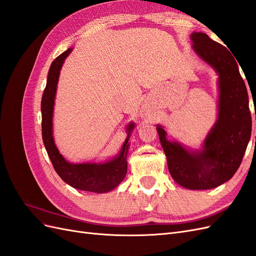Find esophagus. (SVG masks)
<instances>
[{
  "label": "esophagus",
  "mask_w": 256,
  "mask_h": 256,
  "mask_svg": "<svg viewBox=\"0 0 256 256\" xmlns=\"http://www.w3.org/2000/svg\"><path fill=\"white\" fill-rule=\"evenodd\" d=\"M145 115H146V114H145Z\"/></svg>",
  "instance_id": "34e87169"
}]
</instances>
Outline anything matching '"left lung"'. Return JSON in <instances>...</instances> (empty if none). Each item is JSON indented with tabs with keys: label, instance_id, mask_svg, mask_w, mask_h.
I'll use <instances>...</instances> for the list:
<instances>
[{
	"label": "left lung",
	"instance_id": "8db88e82",
	"mask_svg": "<svg viewBox=\"0 0 256 256\" xmlns=\"http://www.w3.org/2000/svg\"><path fill=\"white\" fill-rule=\"evenodd\" d=\"M190 38L198 56L219 76L218 118L200 150L168 141L160 125L157 131L173 180L186 189L208 190L236 173L250 141L252 120L249 96L233 54L205 33L193 32Z\"/></svg>",
	"mask_w": 256,
	"mask_h": 256
}]
</instances>
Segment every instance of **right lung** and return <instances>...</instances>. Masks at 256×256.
Masks as SVG:
<instances>
[{
	"label": "right lung",
	"instance_id": "add662e5",
	"mask_svg": "<svg viewBox=\"0 0 256 256\" xmlns=\"http://www.w3.org/2000/svg\"><path fill=\"white\" fill-rule=\"evenodd\" d=\"M72 48L67 49L52 62L50 66L47 85L42 99V141L58 175L72 188L83 191L106 193L113 190L124 180L127 173V152L129 148V136L136 127L131 122L127 126L128 136L120 152L106 162H84L72 164L60 154L53 138V110L56 102L60 72L65 58L70 54Z\"/></svg>",
	"mask_w": 256,
	"mask_h": 256
}]
</instances>
